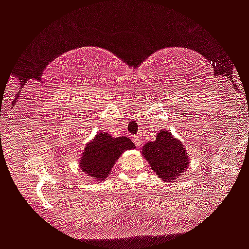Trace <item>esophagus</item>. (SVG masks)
Listing matches in <instances>:
<instances>
[{
	"label": "esophagus",
	"mask_w": 249,
	"mask_h": 249,
	"mask_svg": "<svg viewBox=\"0 0 249 249\" xmlns=\"http://www.w3.org/2000/svg\"><path fill=\"white\" fill-rule=\"evenodd\" d=\"M133 142L135 143L136 146H140L141 144L143 143V139H142V137H141L140 135H136V136L133 137Z\"/></svg>",
	"instance_id": "esophagus-1"
}]
</instances>
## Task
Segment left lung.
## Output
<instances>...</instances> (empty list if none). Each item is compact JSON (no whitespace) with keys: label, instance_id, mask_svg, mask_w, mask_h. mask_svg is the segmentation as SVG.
<instances>
[{"label":"left lung","instance_id":"1","mask_svg":"<svg viewBox=\"0 0 249 249\" xmlns=\"http://www.w3.org/2000/svg\"><path fill=\"white\" fill-rule=\"evenodd\" d=\"M141 153L164 182L176 181L189 166V155L184 145L168 129L159 132L155 141L147 142Z\"/></svg>","mask_w":249,"mask_h":249}]
</instances>
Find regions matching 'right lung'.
Returning a JSON list of instances; mask_svg holds the SVG:
<instances>
[{
    "instance_id": "1",
    "label": "right lung",
    "mask_w": 249,
    "mask_h": 249,
    "mask_svg": "<svg viewBox=\"0 0 249 249\" xmlns=\"http://www.w3.org/2000/svg\"><path fill=\"white\" fill-rule=\"evenodd\" d=\"M135 148L128 137H113L107 132H98L84 147L79 168L94 181H104L109 176L118 158L127 150Z\"/></svg>"
}]
</instances>
